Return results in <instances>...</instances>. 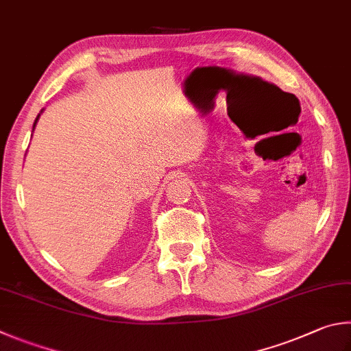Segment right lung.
Wrapping results in <instances>:
<instances>
[{
  "mask_svg": "<svg viewBox=\"0 0 351 351\" xmlns=\"http://www.w3.org/2000/svg\"><path fill=\"white\" fill-rule=\"evenodd\" d=\"M44 112V109L40 112V113H38V117H36V119H35V123H34V129H32V132H34L35 130V127H36V123H38V119H40V117H41V113Z\"/></svg>",
  "mask_w": 351,
  "mask_h": 351,
  "instance_id": "1",
  "label": "right lung"
}]
</instances>
